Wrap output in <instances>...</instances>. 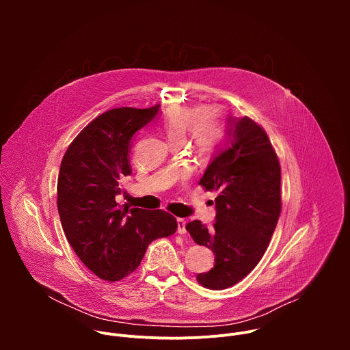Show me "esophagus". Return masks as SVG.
Segmentation results:
<instances>
[{"mask_svg": "<svg viewBox=\"0 0 350 350\" xmlns=\"http://www.w3.org/2000/svg\"><path fill=\"white\" fill-rule=\"evenodd\" d=\"M185 224H187V221L184 220V219H181V217H178L177 219V232L178 234H185L187 232V230H185Z\"/></svg>", "mask_w": 350, "mask_h": 350, "instance_id": "34e87169", "label": "esophagus"}]
</instances>
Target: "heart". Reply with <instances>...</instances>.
Segmentation results:
<instances>
[{
	"instance_id": "b5f03b06",
	"label": "heart",
	"mask_w": 350,
	"mask_h": 350,
	"mask_svg": "<svg viewBox=\"0 0 350 350\" xmlns=\"http://www.w3.org/2000/svg\"><path fill=\"white\" fill-rule=\"evenodd\" d=\"M189 130L196 148L208 151L220 138V124L216 115L204 112L202 108L173 107L163 119V131L172 142H181Z\"/></svg>"
}]
</instances>
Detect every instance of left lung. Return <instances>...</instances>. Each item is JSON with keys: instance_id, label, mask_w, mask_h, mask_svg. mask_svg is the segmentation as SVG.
Instances as JSON below:
<instances>
[{"instance_id": "left-lung-1", "label": "left lung", "mask_w": 350, "mask_h": 350, "mask_svg": "<svg viewBox=\"0 0 350 350\" xmlns=\"http://www.w3.org/2000/svg\"><path fill=\"white\" fill-rule=\"evenodd\" d=\"M199 184L219 189L216 223L185 228L215 254V267L196 275L205 288L224 289L251 273L263 258L281 212V169L266 131L247 116H227L226 141Z\"/></svg>"}]
</instances>
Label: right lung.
Here are the masks:
<instances>
[{"label":"right lung","mask_w":350,"mask_h":350,"mask_svg":"<svg viewBox=\"0 0 350 350\" xmlns=\"http://www.w3.org/2000/svg\"><path fill=\"white\" fill-rule=\"evenodd\" d=\"M159 105L116 108L95 118L69 145L58 176V212L79 259L99 278L119 281L141 263L148 245L169 237L176 219L165 211L120 208V180L131 174L134 134Z\"/></svg>","instance_id":"right-lung-1"}]
</instances>
